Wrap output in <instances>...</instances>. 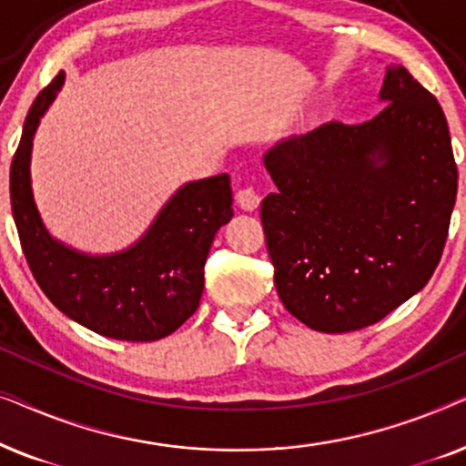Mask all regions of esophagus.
I'll return each mask as SVG.
<instances>
[{"label": "esophagus", "instance_id": "esophagus-1", "mask_svg": "<svg viewBox=\"0 0 466 466\" xmlns=\"http://www.w3.org/2000/svg\"><path fill=\"white\" fill-rule=\"evenodd\" d=\"M235 201H238V206L244 209V212H254V209L258 208L260 197L254 188H241L238 190V195H235Z\"/></svg>", "mask_w": 466, "mask_h": 466}]
</instances>
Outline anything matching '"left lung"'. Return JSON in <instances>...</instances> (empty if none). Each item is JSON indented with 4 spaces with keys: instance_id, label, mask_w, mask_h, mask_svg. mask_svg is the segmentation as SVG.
I'll list each match as a JSON object with an SVG mask.
<instances>
[{
    "instance_id": "8db88e82",
    "label": "left lung",
    "mask_w": 466,
    "mask_h": 466,
    "mask_svg": "<svg viewBox=\"0 0 466 466\" xmlns=\"http://www.w3.org/2000/svg\"><path fill=\"white\" fill-rule=\"evenodd\" d=\"M378 116L279 139L260 203L276 289L297 320L348 333L397 309L441 258L458 169L437 99L388 66Z\"/></svg>"
}]
</instances>
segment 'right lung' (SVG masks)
Segmentation results:
<instances>
[{
    "label": "right lung",
    "instance_id": "right-lung-1",
    "mask_svg": "<svg viewBox=\"0 0 466 466\" xmlns=\"http://www.w3.org/2000/svg\"><path fill=\"white\" fill-rule=\"evenodd\" d=\"M63 82L61 72L37 95L12 158V216L25 258L44 295L74 322L112 339H163L199 308L209 246L233 218L231 177L182 184L125 250L91 254L63 244L44 225L31 188L35 131Z\"/></svg>",
    "mask_w": 466,
    "mask_h": 466
}]
</instances>
